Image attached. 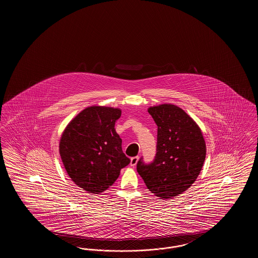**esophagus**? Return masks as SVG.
Listing matches in <instances>:
<instances>
[{
	"mask_svg": "<svg viewBox=\"0 0 258 258\" xmlns=\"http://www.w3.org/2000/svg\"><path fill=\"white\" fill-rule=\"evenodd\" d=\"M138 160H139V157H134V158H132V159H131V166L135 167Z\"/></svg>",
	"mask_w": 258,
	"mask_h": 258,
	"instance_id": "1",
	"label": "esophagus"
}]
</instances>
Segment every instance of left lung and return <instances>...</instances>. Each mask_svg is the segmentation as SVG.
Segmentation results:
<instances>
[{
	"label": "left lung",
	"mask_w": 258,
	"mask_h": 258,
	"mask_svg": "<svg viewBox=\"0 0 258 258\" xmlns=\"http://www.w3.org/2000/svg\"><path fill=\"white\" fill-rule=\"evenodd\" d=\"M148 112L158 125L157 154L149 164L138 160L137 172L152 194L171 199L196 182L206 158L205 140L194 119L174 104Z\"/></svg>",
	"instance_id": "left-lung-1"
}]
</instances>
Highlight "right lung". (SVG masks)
<instances>
[{
	"instance_id": "right-lung-1",
	"label": "right lung",
	"mask_w": 258,
	"mask_h": 258,
	"mask_svg": "<svg viewBox=\"0 0 258 258\" xmlns=\"http://www.w3.org/2000/svg\"><path fill=\"white\" fill-rule=\"evenodd\" d=\"M122 111L108 106H90L64 128L59 151L70 178L89 194L106 190L131 160L122 150L115 123Z\"/></svg>"
}]
</instances>
